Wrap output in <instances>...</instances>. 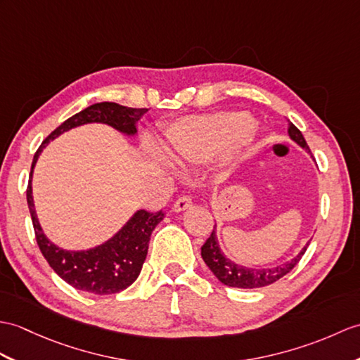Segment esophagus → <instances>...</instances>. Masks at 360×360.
I'll return each mask as SVG.
<instances>
[{
	"label": "esophagus",
	"mask_w": 360,
	"mask_h": 360,
	"mask_svg": "<svg viewBox=\"0 0 360 360\" xmlns=\"http://www.w3.org/2000/svg\"><path fill=\"white\" fill-rule=\"evenodd\" d=\"M191 207V199L188 198V196H182V198H179L176 202H174V205H173V212H176V213H181V212H186L187 208H190Z\"/></svg>",
	"instance_id": "1"
}]
</instances>
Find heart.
<instances>
[{
    "mask_svg": "<svg viewBox=\"0 0 360 360\" xmlns=\"http://www.w3.org/2000/svg\"><path fill=\"white\" fill-rule=\"evenodd\" d=\"M252 127L253 118L245 112L190 116L167 129L165 142L176 161L200 164L230 148L238 155L253 152Z\"/></svg>",
    "mask_w": 360,
    "mask_h": 360,
    "instance_id": "b5f03b06",
    "label": "heart"
}]
</instances>
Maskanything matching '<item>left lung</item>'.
I'll return each instance as SVG.
<instances>
[{"label":"left lung","instance_id":"left-lung-1","mask_svg":"<svg viewBox=\"0 0 360 360\" xmlns=\"http://www.w3.org/2000/svg\"><path fill=\"white\" fill-rule=\"evenodd\" d=\"M288 136L291 141L296 142L299 147L305 148L307 152L311 155L310 148L307 146V141L302 136V133H300V130L296 127V125L290 121H288ZM308 244H310V242H307V245H304L302 250H300L295 257H291L288 261L276 266H266V269L245 266V265L236 264L235 261H231V259H229L224 255V252L219 247L218 235H216V224H214L210 238H208L205 240V244L200 247V256H202L208 269L212 270V273L224 283V285L235 287V288H261V287L270 285V283H274L276 281H279L281 278H283V276L293 270L297 265V262L300 261V257L304 256Z\"/></svg>","mask_w":360,"mask_h":360}]
</instances>
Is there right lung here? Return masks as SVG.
Returning <instances> with one entry per match:
<instances>
[{"label":"right lung","instance_id":"right-lung-1","mask_svg":"<svg viewBox=\"0 0 360 360\" xmlns=\"http://www.w3.org/2000/svg\"><path fill=\"white\" fill-rule=\"evenodd\" d=\"M147 112L148 108H131L116 103L94 104L73 115L72 118L64 121L60 127L50 133L33 156L27 186V205L38 247L53 271L73 288L104 296L120 293L130 287L138 279L148 252L150 236L156 225L164 219V213L138 210L101 245L87 250H64L44 235L43 227L37 218L32 195L33 169L49 142L61 136L63 133L81 127L84 124H105L122 135L131 138L138 135L136 124Z\"/></svg>","mask_w":360,"mask_h":360}]
</instances>
